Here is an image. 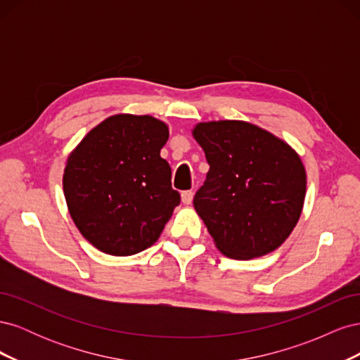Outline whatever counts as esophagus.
<instances>
[{
    "instance_id": "esophagus-1",
    "label": "esophagus",
    "mask_w": 360,
    "mask_h": 360,
    "mask_svg": "<svg viewBox=\"0 0 360 360\" xmlns=\"http://www.w3.org/2000/svg\"><path fill=\"white\" fill-rule=\"evenodd\" d=\"M192 200H193V192L192 191L181 192V201H183V204H191Z\"/></svg>"
}]
</instances>
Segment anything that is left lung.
Instances as JSON below:
<instances>
[{
  "instance_id": "8db88e82",
  "label": "left lung",
  "mask_w": 360,
  "mask_h": 360,
  "mask_svg": "<svg viewBox=\"0 0 360 360\" xmlns=\"http://www.w3.org/2000/svg\"><path fill=\"white\" fill-rule=\"evenodd\" d=\"M210 169L193 207L216 248L234 259L278 249L296 226L307 172L285 141L238 120L198 123L192 130Z\"/></svg>"
}]
</instances>
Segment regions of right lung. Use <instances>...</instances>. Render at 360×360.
Here are the masks:
<instances>
[{"instance_id": "1", "label": "right lung", "mask_w": 360, "mask_h": 360, "mask_svg": "<svg viewBox=\"0 0 360 360\" xmlns=\"http://www.w3.org/2000/svg\"><path fill=\"white\" fill-rule=\"evenodd\" d=\"M168 126L151 115L117 114L91 129L68 158L63 191L75 225L94 248L126 257L153 245L180 193L160 158Z\"/></svg>"}]
</instances>
